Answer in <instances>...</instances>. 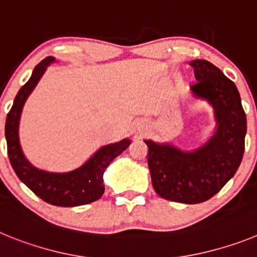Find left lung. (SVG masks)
<instances>
[{
    "instance_id": "1",
    "label": "left lung",
    "mask_w": 257,
    "mask_h": 257,
    "mask_svg": "<svg viewBox=\"0 0 257 257\" xmlns=\"http://www.w3.org/2000/svg\"><path fill=\"white\" fill-rule=\"evenodd\" d=\"M197 82L194 96L206 99L215 109L217 130L196 152L144 140L148 166L157 194L180 203H201L213 197L230 180L244 153L247 119L234 82L207 60H193Z\"/></svg>"
}]
</instances>
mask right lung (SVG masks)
<instances>
[{
	"instance_id": "1",
	"label": "right lung",
	"mask_w": 257,
	"mask_h": 257,
	"mask_svg": "<svg viewBox=\"0 0 257 257\" xmlns=\"http://www.w3.org/2000/svg\"><path fill=\"white\" fill-rule=\"evenodd\" d=\"M55 60L52 56L38 63L33 69L28 82L23 86L15 96L13 106L6 117L5 136L8 143V154L18 178L45 202L61 207L87 205L103 196V174L109 163L119 156L130 145V140H122L100 148L83 166L67 174H52L42 171L31 165L23 156L18 136L20 113L27 97L35 88L47 65Z\"/></svg>"
}]
</instances>
